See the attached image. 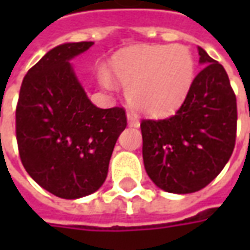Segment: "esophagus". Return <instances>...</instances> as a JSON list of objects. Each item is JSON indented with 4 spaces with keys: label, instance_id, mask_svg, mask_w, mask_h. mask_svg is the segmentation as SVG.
Masks as SVG:
<instances>
[{
    "label": "esophagus",
    "instance_id": "34e87169",
    "mask_svg": "<svg viewBox=\"0 0 250 250\" xmlns=\"http://www.w3.org/2000/svg\"><path fill=\"white\" fill-rule=\"evenodd\" d=\"M127 122H128V125H130V127H139V125H141L135 115L130 114V112L127 114Z\"/></svg>",
    "mask_w": 250,
    "mask_h": 250
}]
</instances>
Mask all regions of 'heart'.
<instances>
[{
  "label": "heart",
  "mask_w": 250,
  "mask_h": 250,
  "mask_svg": "<svg viewBox=\"0 0 250 250\" xmlns=\"http://www.w3.org/2000/svg\"><path fill=\"white\" fill-rule=\"evenodd\" d=\"M109 73L127 87V100L148 116H167L184 104L195 79V59L185 45H138L116 52ZM105 88L114 87L108 73L100 72Z\"/></svg>",
  "instance_id": "heart-1"
}]
</instances>
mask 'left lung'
Returning <instances> with one entry per match:
<instances>
[{"mask_svg": "<svg viewBox=\"0 0 250 250\" xmlns=\"http://www.w3.org/2000/svg\"><path fill=\"white\" fill-rule=\"evenodd\" d=\"M199 64L188 98L175 115L142 120L147 175L167 193L198 191L229 161L237 130L236 95L220 62L198 46Z\"/></svg>", "mask_w": 250, "mask_h": 250, "instance_id": "obj_1", "label": "left lung"}]
</instances>
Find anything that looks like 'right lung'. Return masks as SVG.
<instances>
[{
	"mask_svg": "<svg viewBox=\"0 0 250 250\" xmlns=\"http://www.w3.org/2000/svg\"><path fill=\"white\" fill-rule=\"evenodd\" d=\"M92 41L57 45L30 68L16 108L21 162L41 188L76 199L102 188L115 143L127 125L125 109L98 108L69 62Z\"/></svg>",
	"mask_w": 250,
	"mask_h": 250,
	"instance_id": "1",
	"label": "right lung"
}]
</instances>
